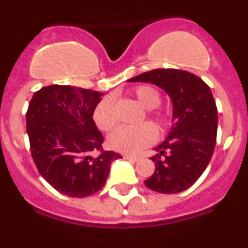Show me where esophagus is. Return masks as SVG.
Wrapping results in <instances>:
<instances>
[{
    "label": "esophagus",
    "mask_w": 248,
    "mask_h": 248,
    "mask_svg": "<svg viewBox=\"0 0 248 248\" xmlns=\"http://www.w3.org/2000/svg\"><path fill=\"white\" fill-rule=\"evenodd\" d=\"M124 157L128 160H131V161H139L140 160L139 156H134V155H124Z\"/></svg>",
    "instance_id": "1"
}]
</instances>
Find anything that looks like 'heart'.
<instances>
[{
    "label": "heart",
    "instance_id": "heart-1",
    "mask_svg": "<svg viewBox=\"0 0 248 248\" xmlns=\"http://www.w3.org/2000/svg\"><path fill=\"white\" fill-rule=\"evenodd\" d=\"M133 95L140 107L145 110L155 109L161 102L159 91L151 85H139L134 88ZM149 118L159 133L168 128L169 119L164 113L150 111ZM93 119L95 125L102 131H109L115 126L117 115H115L114 98L111 95L100 100L99 104L94 109ZM155 129L150 124H140L138 126H120L108 137V145L109 148L119 153L137 154L140 150L154 143L156 138Z\"/></svg>",
    "mask_w": 248,
    "mask_h": 248
}]
</instances>
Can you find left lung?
Wrapping results in <instances>:
<instances>
[{
	"mask_svg": "<svg viewBox=\"0 0 248 248\" xmlns=\"http://www.w3.org/2000/svg\"><path fill=\"white\" fill-rule=\"evenodd\" d=\"M163 89L172 104V125L151 157L155 172L145 180L150 190L176 194L196 183L209 165L216 145L217 108L209 85L179 69H153L130 78Z\"/></svg>",
	"mask_w": 248,
	"mask_h": 248,
	"instance_id": "1",
	"label": "left lung"
}]
</instances>
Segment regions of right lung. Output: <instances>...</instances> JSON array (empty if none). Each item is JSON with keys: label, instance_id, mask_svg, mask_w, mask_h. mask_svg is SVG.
<instances>
[{"label": "right lung", "instance_id": "add662e5", "mask_svg": "<svg viewBox=\"0 0 248 248\" xmlns=\"http://www.w3.org/2000/svg\"><path fill=\"white\" fill-rule=\"evenodd\" d=\"M104 93L74 85H48L33 94L26 114L31 153L39 174L57 191L87 198L104 186L110 164L123 157L100 150L102 133L93 120Z\"/></svg>", "mask_w": 248, "mask_h": 248}]
</instances>
